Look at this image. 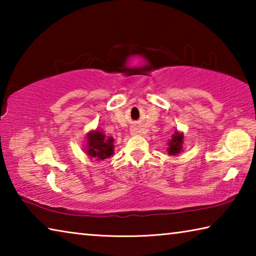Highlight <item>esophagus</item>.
<instances>
[{
	"instance_id": "esophagus-1",
	"label": "esophagus",
	"mask_w": 256,
	"mask_h": 256,
	"mask_svg": "<svg viewBox=\"0 0 256 256\" xmlns=\"http://www.w3.org/2000/svg\"><path fill=\"white\" fill-rule=\"evenodd\" d=\"M134 133H138V132H134Z\"/></svg>"
}]
</instances>
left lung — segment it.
<instances>
[{
	"label": "left lung",
	"instance_id": "obj_1",
	"mask_svg": "<svg viewBox=\"0 0 256 256\" xmlns=\"http://www.w3.org/2000/svg\"><path fill=\"white\" fill-rule=\"evenodd\" d=\"M183 140H184V136L183 133L180 132H175L172 136V138L168 142V154L170 156H176L182 150H183Z\"/></svg>",
	"mask_w": 256,
	"mask_h": 256
}]
</instances>
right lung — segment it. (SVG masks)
Segmentation results:
<instances>
[{
  "label": "right lung",
  "mask_w": 256,
  "mask_h": 256,
  "mask_svg": "<svg viewBox=\"0 0 256 256\" xmlns=\"http://www.w3.org/2000/svg\"><path fill=\"white\" fill-rule=\"evenodd\" d=\"M114 138H107L105 134L94 130L86 134V152L92 158L104 160L114 154Z\"/></svg>",
  "instance_id": "obj_1"
}]
</instances>
